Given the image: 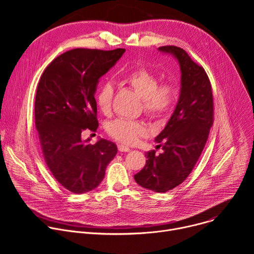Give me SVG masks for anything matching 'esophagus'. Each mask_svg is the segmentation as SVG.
I'll return each mask as SVG.
<instances>
[{
	"instance_id": "obj_1",
	"label": "esophagus",
	"mask_w": 254,
	"mask_h": 254,
	"mask_svg": "<svg viewBox=\"0 0 254 254\" xmlns=\"http://www.w3.org/2000/svg\"><path fill=\"white\" fill-rule=\"evenodd\" d=\"M118 149L120 152H129L130 151V149L127 146H125V144H123V143L118 144Z\"/></svg>"
}]
</instances>
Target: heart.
Masks as SVG:
<instances>
[{"instance_id": "heart-1", "label": "heart", "mask_w": 254, "mask_h": 254, "mask_svg": "<svg viewBox=\"0 0 254 254\" xmlns=\"http://www.w3.org/2000/svg\"><path fill=\"white\" fill-rule=\"evenodd\" d=\"M122 80L141 97V110L150 119L161 121L171 115L178 97L175 83L165 81L159 84L157 74L144 67L126 72L122 75ZM113 98L114 87L112 84L106 82L100 85L95 93V103L98 110L105 115L110 113ZM106 131L118 141L131 144L139 137L147 135L148 127L139 121L119 119L107 125Z\"/></svg>"}]
</instances>
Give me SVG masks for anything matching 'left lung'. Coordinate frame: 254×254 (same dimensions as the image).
Wrapping results in <instances>:
<instances>
[{
  "mask_svg": "<svg viewBox=\"0 0 254 254\" xmlns=\"http://www.w3.org/2000/svg\"><path fill=\"white\" fill-rule=\"evenodd\" d=\"M159 50L178 59L181 92L171 119L155 139L157 148L164 152H148L146 165L134 180L143 188L165 193L182 184L200 158L213 125L214 103L211 83L202 66L180 47L169 45Z\"/></svg>",
  "mask_w": 254,
  "mask_h": 254,
  "instance_id": "obj_1",
  "label": "left lung"
}]
</instances>
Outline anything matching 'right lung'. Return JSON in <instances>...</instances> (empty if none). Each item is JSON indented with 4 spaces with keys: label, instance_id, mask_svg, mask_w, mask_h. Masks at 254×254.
Segmentation results:
<instances>
[{
    "label": "right lung",
    "instance_id": "add662e5",
    "mask_svg": "<svg viewBox=\"0 0 254 254\" xmlns=\"http://www.w3.org/2000/svg\"><path fill=\"white\" fill-rule=\"evenodd\" d=\"M126 49L76 48L56 57L44 70L35 98V126L44 160L68 191L82 194L96 188L117 155L116 143L82 140L85 129L98 127L94 93L98 79Z\"/></svg>",
    "mask_w": 254,
    "mask_h": 254
}]
</instances>
